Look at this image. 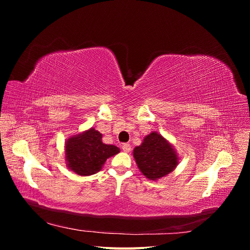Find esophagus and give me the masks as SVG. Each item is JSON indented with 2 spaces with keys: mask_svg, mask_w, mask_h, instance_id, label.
<instances>
[{
  "mask_svg": "<svg viewBox=\"0 0 250 250\" xmlns=\"http://www.w3.org/2000/svg\"><path fill=\"white\" fill-rule=\"evenodd\" d=\"M122 149H123V151L124 152H130V150H131V146H130V144H128V143H126V144H123L122 145Z\"/></svg>",
  "mask_w": 250,
  "mask_h": 250,
  "instance_id": "esophagus-1",
  "label": "esophagus"
}]
</instances>
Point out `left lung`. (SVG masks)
Masks as SVG:
<instances>
[{
  "label": "left lung",
  "instance_id": "obj_1",
  "mask_svg": "<svg viewBox=\"0 0 250 250\" xmlns=\"http://www.w3.org/2000/svg\"><path fill=\"white\" fill-rule=\"evenodd\" d=\"M133 157L143 175L151 180L167 176L179 161L172 144L155 131L146 135L141 145L133 149Z\"/></svg>",
  "mask_w": 250,
  "mask_h": 250
}]
</instances>
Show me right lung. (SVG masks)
<instances>
[{"instance_id":"1","label":"right lung","mask_w":250,"mask_h":250,"mask_svg":"<svg viewBox=\"0 0 250 250\" xmlns=\"http://www.w3.org/2000/svg\"><path fill=\"white\" fill-rule=\"evenodd\" d=\"M66 167L80 176L99 172L106 160L120 152L115 145L102 142V133L95 128L73 135L65 142Z\"/></svg>"}]
</instances>
